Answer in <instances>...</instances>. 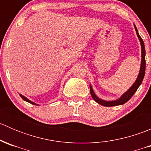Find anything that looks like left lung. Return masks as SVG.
<instances>
[{
    "instance_id": "left-lung-1",
    "label": "left lung",
    "mask_w": 151,
    "mask_h": 151,
    "mask_svg": "<svg viewBox=\"0 0 151 151\" xmlns=\"http://www.w3.org/2000/svg\"><path fill=\"white\" fill-rule=\"evenodd\" d=\"M135 30H136L138 38H139V41H140L141 47H142V62H141V67H140V71H139V74L138 75L137 79L136 82L134 83V85H132L130 88V89L128 91H126L124 94L119 99L116 100V101H104V100H101L100 99H99L96 96L94 93L92 89V87L91 85H90V91H91V95L92 96V98L93 99L94 101H96L98 104L102 105L104 106H118V105H121L125 104L126 102H127L129 99L132 97V96L134 94V93L136 92L137 90L138 89V88L139 87V85H141L142 82L143 78H144L145 73V45L144 42H143L142 39L140 37V36L139 35L137 31V29L136 26L134 25Z\"/></svg>"
}]
</instances>
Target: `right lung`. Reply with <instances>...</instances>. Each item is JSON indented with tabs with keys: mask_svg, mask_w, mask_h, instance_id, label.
<instances>
[{
	"mask_svg": "<svg viewBox=\"0 0 151 151\" xmlns=\"http://www.w3.org/2000/svg\"><path fill=\"white\" fill-rule=\"evenodd\" d=\"M19 96H20V97L23 100H25V101H28V102H29V103H30V104H34V105H37L36 104H35V103H33V102H32V101H30V100H28V99L26 98V97H25V96H23L22 95H21V94H19Z\"/></svg>",
	"mask_w": 151,
	"mask_h": 151,
	"instance_id": "1",
	"label": "right lung"
}]
</instances>
